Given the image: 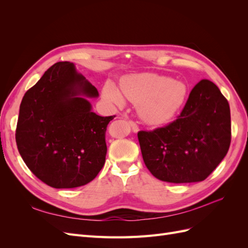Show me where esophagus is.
<instances>
[{
    "instance_id": "obj_1",
    "label": "esophagus",
    "mask_w": 248,
    "mask_h": 248,
    "mask_svg": "<svg viewBox=\"0 0 248 248\" xmlns=\"http://www.w3.org/2000/svg\"><path fill=\"white\" fill-rule=\"evenodd\" d=\"M129 125L131 126V128H132V130H133L134 132H138V131H139V126H138V124H137L136 122L129 121Z\"/></svg>"
}]
</instances>
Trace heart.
<instances>
[{"label":"heart","instance_id":"b5f03b06","mask_svg":"<svg viewBox=\"0 0 248 248\" xmlns=\"http://www.w3.org/2000/svg\"><path fill=\"white\" fill-rule=\"evenodd\" d=\"M106 100L123 106L124 98L139 104L140 117L148 124L166 123L181 108L187 96L183 81L152 73L129 74L120 80V90L111 81L102 89Z\"/></svg>","mask_w":248,"mask_h":248}]
</instances>
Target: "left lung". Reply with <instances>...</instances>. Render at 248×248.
<instances>
[{
    "label": "left lung",
    "instance_id": "1",
    "mask_svg": "<svg viewBox=\"0 0 248 248\" xmlns=\"http://www.w3.org/2000/svg\"><path fill=\"white\" fill-rule=\"evenodd\" d=\"M142 159L164 182H201L227 155L231 144V111L220 90L208 79L194 86L175 121L138 132Z\"/></svg>",
    "mask_w": 248,
    "mask_h": 248
}]
</instances>
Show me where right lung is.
<instances>
[{
    "label": "right lung",
    "instance_id": "add662e5",
    "mask_svg": "<svg viewBox=\"0 0 248 248\" xmlns=\"http://www.w3.org/2000/svg\"><path fill=\"white\" fill-rule=\"evenodd\" d=\"M97 89L73 63L48 68L21 100L16 140L22 160L43 183L54 188L86 185L106 162V131L115 116L92 111L86 97Z\"/></svg>",
    "mask_w": 248,
    "mask_h": 248
}]
</instances>
